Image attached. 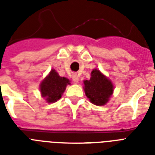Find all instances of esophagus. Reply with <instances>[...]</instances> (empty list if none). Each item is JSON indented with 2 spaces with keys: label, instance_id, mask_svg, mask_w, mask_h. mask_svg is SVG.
I'll return each instance as SVG.
<instances>
[{
  "label": "esophagus",
  "instance_id": "obj_1",
  "mask_svg": "<svg viewBox=\"0 0 155 155\" xmlns=\"http://www.w3.org/2000/svg\"><path fill=\"white\" fill-rule=\"evenodd\" d=\"M72 80L75 83V84H78L79 81H80V78H79V75L77 74H73L72 75Z\"/></svg>",
  "mask_w": 155,
  "mask_h": 155
}]
</instances>
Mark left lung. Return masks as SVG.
Masks as SVG:
<instances>
[{
	"instance_id": "1",
	"label": "left lung",
	"mask_w": 155,
	"mask_h": 155,
	"mask_svg": "<svg viewBox=\"0 0 155 155\" xmlns=\"http://www.w3.org/2000/svg\"><path fill=\"white\" fill-rule=\"evenodd\" d=\"M84 90L90 102L95 105H104L113 94V82L98 69H93L90 80H84Z\"/></svg>"
}]
</instances>
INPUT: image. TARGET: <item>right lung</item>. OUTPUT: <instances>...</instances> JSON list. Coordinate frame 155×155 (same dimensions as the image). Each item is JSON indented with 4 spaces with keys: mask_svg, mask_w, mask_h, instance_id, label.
Returning a JSON list of instances; mask_svg holds the SVG:
<instances>
[{
    "mask_svg": "<svg viewBox=\"0 0 155 155\" xmlns=\"http://www.w3.org/2000/svg\"><path fill=\"white\" fill-rule=\"evenodd\" d=\"M68 84H71V83L68 78L59 76L54 69H51L49 74L40 83L41 97L44 98L47 103H54L60 99Z\"/></svg>",
    "mask_w": 155,
    "mask_h": 155,
    "instance_id": "obj_1",
    "label": "right lung"
}]
</instances>
